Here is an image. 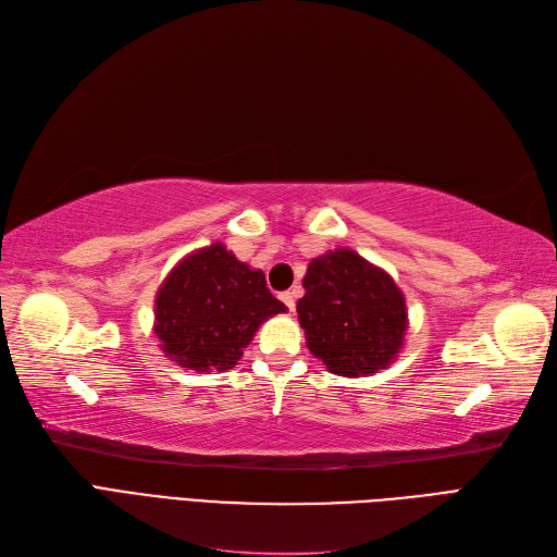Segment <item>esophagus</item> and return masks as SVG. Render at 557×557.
Masks as SVG:
<instances>
[{"label":"esophagus","instance_id":"esophagus-1","mask_svg":"<svg viewBox=\"0 0 557 557\" xmlns=\"http://www.w3.org/2000/svg\"><path fill=\"white\" fill-rule=\"evenodd\" d=\"M281 299H283V305L288 307L290 311H295V301H297V290H285V293H281Z\"/></svg>","mask_w":557,"mask_h":557}]
</instances>
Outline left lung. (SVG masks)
Returning a JSON list of instances; mask_svg holds the SVG:
<instances>
[{"mask_svg":"<svg viewBox=\"0 0 557 557\" xmlns=\"http://www.w3.org/2000/svg\"><path fill=\"white\" fill-rule=\"evenodd\" d=\"M297 301L307 346L332 374L369 376L404 346L409 313L395 281L350 248L309 262Z\"/></svg>","mask_w":557,"mask_h":557,"instance_id":"left-lung-1","label":"left lung"}]
</instances>
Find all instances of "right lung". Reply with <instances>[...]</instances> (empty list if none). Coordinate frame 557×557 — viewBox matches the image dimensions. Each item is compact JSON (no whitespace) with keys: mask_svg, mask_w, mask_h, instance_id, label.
Listing matches in <instances>:
<instances>
[{"mask_svg":"<svg viewBox=\"0 0 557 557\" xmlns=\"http://www.w3.org/2000/svg\"><path fill=\"white\" fill-rule=\"evenodd\" d=\"M285 305L250 269L215 242L183 258L156 295V336L166 358L195 372L237 364L267 318Z\"/></svg>","mask_w":557,"mask_h":557,"instance_id":"obj_1","label":"right lung"}]
</instances>
